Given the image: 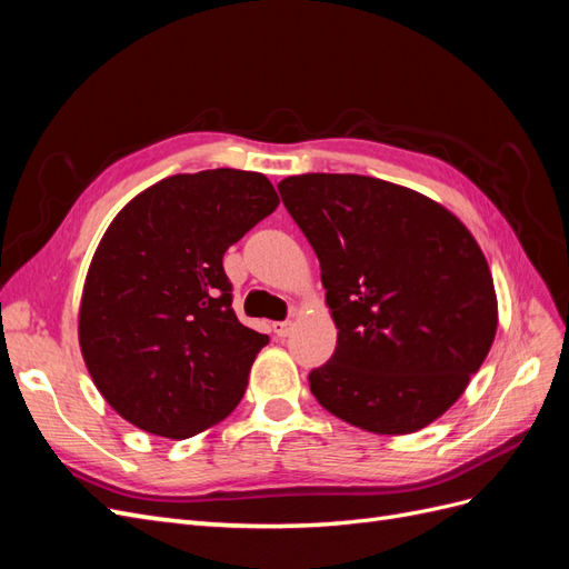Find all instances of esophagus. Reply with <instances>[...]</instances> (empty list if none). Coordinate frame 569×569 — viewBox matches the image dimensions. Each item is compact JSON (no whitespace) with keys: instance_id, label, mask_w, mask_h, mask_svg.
Here are the masks:
<instances>
[{"instance_id":"obj_1","label":"esophagus","mask_w":569,"mask_h":569,"mask_svg":"<svg viewBox=\"0 0 569 569\" xmlns=\"http://www.w3.org/2000/svg\"><path fill=\"white\" fill-rule=\"evenodd\" d=\"M272 332L278 337H287L291 332V322L284 320V322H272Z\"/></svg>"}]
</instances>
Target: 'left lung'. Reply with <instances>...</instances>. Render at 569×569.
Returning a JSON list of instances; mask_svg holds the SVG:
<instances>
[{"mask_svg":"<svg viewBox=\"0 0 569 569\" xmlns=\"http://www.w3.org/2000/svg\"><path fill=\"white\" fill-rule=\"evenodd\" d=\"M280 197L320 261L337 349L308 375L318 403L372 435H410L470 385L498 325L493 278L441 203L368 176L284 178Z\"/></svg>","mask_w":569,"mask_h":569,"instance_id":"1","label":"left lung"}]
</instances>
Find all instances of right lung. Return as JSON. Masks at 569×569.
Here are the masks:
<instances>
[{
    "mask_svg": "<svg viewBox=\"0 0 569 569\" xmlns=\"http://www.w3.org/2000/svg\"><path fill=\"white\" fill-rule=\"evenodd\" d=\"M278 203L266 176L216 168L151 184L113 218L84 278L78 337L120 418L189 439L242 401L268 335L237 320L222 256Z\"/></svg>",
    "mask_w": 569,
    "mask_h": 569,
    "instance_id": "1",
    "label": "right lung"
}]
</instances>
